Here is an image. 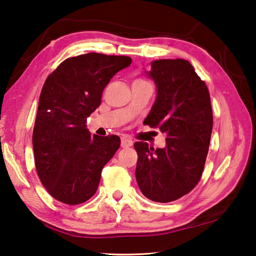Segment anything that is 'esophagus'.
I'll return each instance as SVG.
<instances>
[{"mask_svg":"<svg viewBox=\"0 0 256 256\" xmlns=\"http://www.w3.org/2000/svg\"><path fill=\"white\" fill-rule=\"evenodd\" d=\"M120 146H122V148H128V146H133V141L131 138L123 136L122 140H120Z\"/></svg>","mask_w":256,"mask_h":256,"instance_id":"34e87169","label":"esophagus"}]
</instances>
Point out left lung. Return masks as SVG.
Instances as JSON below:
<instances>
[{"instance_id":"8db88e82","label":"left lung","mask_w":256,"mask_h":256,"mask_svg":"<svg viewBox=\"0 0 256 256\" xmlns=\"http://www.w3.org/2000/svg\"><path fill=\"white\" fill-rule=\"evenodd\" d=\"M144 73L157 88L144 123L167 138L162 149L134 144L136 178L146 198L167 203L190 192L201 178L214 124L210 94L186 60H154Z\"/></svg>"}]
</instances>
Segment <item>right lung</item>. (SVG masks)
Masks as SVG:
<instances>
[{
	"instance_id": "1",
	"label": "right lung",
	"mask_w": 256,
	"mask_h": 256,
	"mask_svg": "<svg viewBox=\"0 0 256 256\" xmlns=\"http://www.w3.org/2000/svg\"><path fill=\"white\" fill-rule=\"evenodd\" d=\"M132 62L128 56L88 53L70 58L47 78L32 133L37 174L52 196L76 206L98 188L102 170L118 150V136H92L86 118L105 86Z\"/></svg>"
}]
</instances>
